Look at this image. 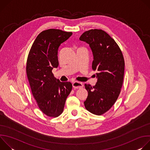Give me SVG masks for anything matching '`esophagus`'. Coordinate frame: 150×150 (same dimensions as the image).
Returning <instances> with one entry per match:
<instances>
[{
    "label": "esophagus",
    "instance_id": "esophagus-1",
    "mask_svg": "<svg viewBox=\"0 0 150 150\" xmlns=\"http://www.w3.org/2000/svg\"><path fill=\"white\" fill-rule=\"evenodd\" d=\"M72 86L74 88H81L83 87V85L81 82H78V81H75L72 83Z\"/></svg>",
    "mask_w": 150,
    "mask_h": 150
}]
</instances>
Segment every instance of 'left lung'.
Instances as JSON below:
<instances>
[{"label":"left lung","instance_id":"1","mask_svg":"<svg viewBox=\"0 0 150 150\" xmlns=\"http://www.w3.org/2000/svg\"><path fill=\"white\" fill-rule=\"evenodd\" d=\"M79 40L89 44L94 56L92 69L97 71L94 86L84 85L88 91L85 108L93 114L102 115L111 109L120 94L124 77L123 56L115 40L102 30L85 31Z\"/></svg>","mask_w":150,"mask_h":150}]
</instances>
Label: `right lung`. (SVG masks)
<instances>
[{
    "label": "right lung",
    "mask_w": 150,
    "mask_h": 150,
    "mask_svg": "<svg viewBox=\"0 0 150 150\" xmlns=\"http://www.w3.org/2000/svg\"><path fill=\"white\" fill-rule=\"evenodd\" d=\"M72 34V32L58 29L41 32L27 57L26 72L33 96L40 110L49 117H56L62 113L72 91L70 82H60L52 72L59 65V47Z\"/></svg>",
    "instance_id": "right-lung-1"
}]
</instances>
